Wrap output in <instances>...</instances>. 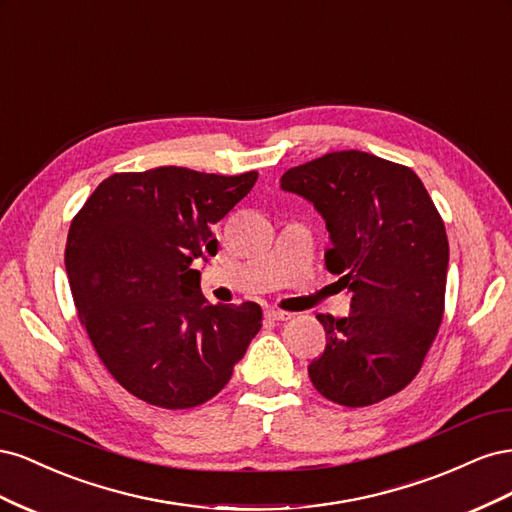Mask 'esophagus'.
<instances>
[{
  "label": "esophagus",
  "instance_id": "esophagus-1",
  "mask_svg": "<svg viewBox=\"0 0 512 512\" xmlns=\"http://www.w3.org/2000/svg\"><path fill=\"white\" fill-rule=\"evenodd\" d=\"M265 318L273 320V322H284V320H290L292 314L290 312H282V309H275V307H267L265 309Z\"/></svg>",
  "mask_w": 512,
  "mask_h": 512
}]
</instances>
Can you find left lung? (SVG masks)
I'll list each match as a JSON object with an SVG mask.
<instances>
[{
    "label": "left lung",
    "instance_id": "1",
    "mask_svg": "<svg viewBox=\"0 0 512 512\" xmlns=\"http://www.w3.org/2000/svg\"><path fill=\"white\" fill-rule=\"evenodd\" d=\"M327 222V269L352 292L344 318L318 314L324 352L307 371L346 408L399 393L421 371L444 316L448 239L412 168L365 151H333L282 175Z\"/></svg>",
    "mask_w": 512,
    "mask_h": 512
}]
</instances>
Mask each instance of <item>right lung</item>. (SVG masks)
Listing matches in <instances>:
<instances>
[{
  "label": "right lung",
  "mask_w": 512,
  "mask_h": 512,
  "mask_svg": "<svg viewBox=\"0 0 512 512\" xmlns=\"http://www.w3.org/2000/svg\"><path fill=\"white\" fill-rule=\"evenodd\" d=\"M256 179L181 166L115 173L74 215L66 271L79 320L108 374L151 406L218 395L262 327L258 303L211 305L194 269L218 254L211 226Z\"/></svg>",
  "instance_id": "right-lung-1"
}]
</instances>
